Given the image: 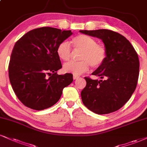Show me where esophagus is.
Segmentation results:
<instances>
[{
	"instance_id": "esophagus-1",
	"label": "esophagus",
	"mask_w": 147,
	"mask_h": 147,
	"mask_svg": "<svg viewBox=\"0 0 147 147\" xmlns=\"http://www.w3.org/2000/svg\"><path fill=\"white\" fill-rule=\"evenodd\" d=\"M74 80H77V79H78L79 78V76H76V75H74Z\"/></svg>"
}]
</instances>
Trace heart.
Returning <instances> with one entry per match:
<instances>
[{
	"label": "heart",
	"mask_w": 147,
	"mask_h": 147,
	"mask_svg": "<svg viewBox=\"0 0 147 147\" xmlns=\"http://www.w3.org/2000/svg\"><path fill=\"white\" fill-rule=\"evenodd\" d=\"M72 46L75 52H80L78 55L80 61L69 63L64 66L65 72L74 75L81 74L88 71L90 67L93 69L101 67L106 62L108 51L105 46L97 43L95 38L80 34L71 39ZM57 56L64 62L69 61L72 57L71 47L67 41H63L57 48Z\"/></svg>",
	"instance_id": "1"
}]
</instances>
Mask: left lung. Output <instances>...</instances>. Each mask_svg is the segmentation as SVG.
Segmentation results:
<instances>
[{"label": "left lung", "mask_w": 147, "mask_h": 147, "mask_svg": "<svg viewBox=\"0 0 147 147\" xmlns=\"http://www.w3.org/2000/svg\"><path fill=\"white\" fill-rule=\"evenodd\" d=\"M80 32L101 39L108 51L106 62L92 74L100 80L84 78L86 85L81 92L83 104L99 115L117 111L127 102L136 88L140 67L137 52L129 40L113 30Z\"/></svg>", "instance_id": "obj_1"}]
</instances>
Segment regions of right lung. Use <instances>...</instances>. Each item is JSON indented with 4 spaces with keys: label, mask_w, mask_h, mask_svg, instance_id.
<instances>
[{
    "label": "right lung",
    "mask_w": 147,
    "mask_h": 147,
    "mask_svg": "<svg viewBox=\"0 0 147 147\" xmlns=\"http://www.w3.org/2000/svg\"><path fill=\"white\" fill-rule=\"evenodd\" d=\"M71 35V30L41 27L16 41L11 54L9 78L14 93L25 106L36 110L50 108L72 82L71 74L57 72L62 68L57 48Z\"/></svg>",
    "instance_id": "1"
}]
</instances>
